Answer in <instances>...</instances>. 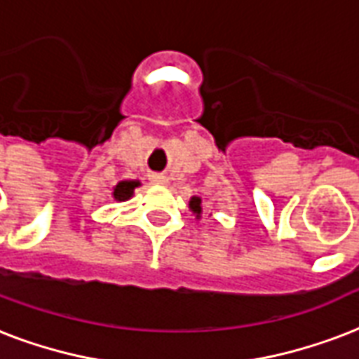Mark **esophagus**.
I'll use <instances>...</instances> for the list:
<instances>
[{
  "label": "esophagus",
  "mask_w": 359,
  "mask_h": 359,
  "mask_svg": "<svg viewBox=\"0 0 359 359\" xmlns=\"http://www.w3.org/2000/svg\"><path fill=\"white\" fill-rule=\"evenodd\" d=\"M152 180H154V182H158V184H168V175H163V173H158V175H154V177H152Z\"/></svg>",
  "instance_id": "34e87169"
}]
</instances>
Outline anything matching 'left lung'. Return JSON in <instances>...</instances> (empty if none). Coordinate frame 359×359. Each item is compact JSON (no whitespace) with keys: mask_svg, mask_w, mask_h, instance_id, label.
Here are the masks:
<instances>
[{"mask_svg":"<svg viewBox=\"0 0 359 359\" xmlns=\"http://www.w3.org/2000/svg\"><path fill=\"white\" fill-rule=\"evenodd\" d=\"M199 203H201V201H199L198 198H194L190 201V207H191V209H194V212H198V215H199V212H201V207H199Z\"/></svg>","mask_w":359,"mask_h":359,"instance_id":"8db88e82","label":"left lung"}]
</instances>
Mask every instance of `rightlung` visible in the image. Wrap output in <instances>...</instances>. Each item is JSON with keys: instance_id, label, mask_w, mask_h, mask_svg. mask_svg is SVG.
Instances as JSON below:
<instances>
[{"instance_id": "right-lung-1", "label": "right lung", "mask_w": 359, "mask_h": 359, "mask_svg": "<svg viewBox=\"0 0 359 359\" xmlns=\"http://www.w3.org/2000/svg\"><path fill=\"white\" fill-rule=\"evenodd\" d=\"M135 186H139V182H133V180H122V182H118L113 191L114 199H118V201L130 199L133 190H135Z\"/></svg>"}]
</instances>
